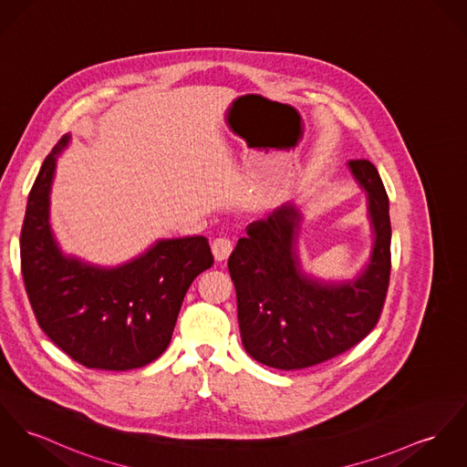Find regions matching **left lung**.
Segmentation results:
<instances>
[{
  "label": "left lung",
  "mask_w": 467,
  "mask_h": 467,
  "mask_svg": "<svg viewBox=\"0 0 467 467\" xmlns=\"http://www.w3.org/2000/svg\"><path fill=\"white\" fill-rule=\"evenodd\" d=\"M238 135L247 144L254 171L268 186L296 174L298 165L320 158L332 147L327 135L317 131L311 108L265 98L245 108ZM337 176L356 181L366 192L373 229L369 263L358 281L347 285L322 286L300 274L296 240L302 215L296 206L285 202L263 208L245 193L242 197L240 213L249 234L244 240L251 244V252H233L229 272L236 287L242 345L252 359L265 366L291 369L309 362L317 358L313 350L322 337L343 348L375 322L386 296L391 220L389 197L377 163L356 145L339 163ZM328 331L335 334L332 338Z\"/></svg>",
  "instance_id": "obj_1"
}]
</instances>
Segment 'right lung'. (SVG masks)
Wrapping results in <instances>:
<instances>
[{"label":"right lung","instance_id":"1","mask_svg":"<svg viewBox=\"0 0 467 467\" xmlns=\"http://www.w3.org/2000/svg\"><path fill=\"white\" fill-rule=\"evenodd\" d=\"M113 111L117 113H109L111 117H107L112 122L109 127L105 119L103 122L96 120L98 128H88L87 135H76L72 131L60 135L36 167L34 172L36 180L25 199L21 259L26 281L36 295V302L47 313V318L64 332V337L71 341L72 350L87 359L103 364L105 368H128V364L131 366V362H128V354H131V348L135 352V345L137 348H145L149 343L152 345V341L156 343L161 337L167 347L180 311L176 313L172 325L167 328L163 325V334L158 337L156 330L161 332V325H158L160 317L145 300L140 302L142 295L133 302V306H126V309L122 302L120 309L117 286L109 289V283H103V277H109V274L113 275V272L103 274L76 259L66 257L51 227V215L60 195L69 193V190L87 188L98 182L105 184V181L119 182L126 181V176L128 180L135 176L139 181L140 178H158L161 161L156 156L158 149L152 152V144L149 142L152 140L149 135L150 131H147V128L144 130L140 120L137 122L133 117H126L130 115L126 109L124 113L122 109ZM131 162L140 163L135 173L132 172ZM131 184L137 188V182ZM139 184H147V180ZM169 210L181 218H199L206 213V204H195L181 186L169 180ZM197 238L202 236L161 240L154 247L156 254H152V263H156V259L158 265L160 261H165L161 255L178 259V255L188 251L186 247ZM128 266L136 270L135 273L130 270L128 281L135 289V286H140V275L144 274L140 270L144 268V265ZM131 278H137L140 285H135ZM122 287L128 289L124 285ZM113 299L119 302L113 303ZM128 310L136 313L130 324L125 322Z\"/></svg>","mask_w":467,"mask_h":467}]
</instances>
